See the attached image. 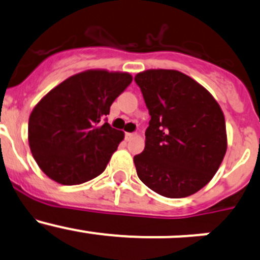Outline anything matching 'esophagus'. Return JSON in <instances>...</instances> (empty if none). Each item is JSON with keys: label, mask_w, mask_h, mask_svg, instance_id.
<instances>
[{"label": "esophagus", "mask_w": 260, "mask_h": 260, "mask_svg": "<svg viewBox=\"0 0 260 260\" xmlns=\"http://www.w3.org/2000/svg\"><path fill=\"white\" fill-rule=\"evenodd\" d=\"M136 137V135H135V133H129V132H128V133H125V140H127V141H131V140H133V138H135Z\"/></svg>", "instance_id": "esophagus-1"}]
</instances>
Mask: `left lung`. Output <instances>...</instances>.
<instances>
[{"instance_id": "obj_1", "label": "left lung", "mask_w": 260, "mask_h": 260, "mask_svg": "<svg viewBox=\"0 0 260 260\" xmlns=\"http://www.w3.org/2000/svg\"><path fill=\"white\" fill-rule=\"evenodd\" d=\"M148 108L145 149L135 156L140 180L158 195L190 196L208 185L226 153L225 118L201 84L177 70L135 77Z\"/></svg>"}]
</instances>
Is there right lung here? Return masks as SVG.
Listing matches in <instances>:
<instances>
[{"label":"right lung","instance_id":"1","mask_svg":"<svg viewBox=\"0 0 260 260\" xmlns=\"http://www.w3.org/2000/svg\"><path fill=\"white\" fill-rule=\"evenodd\" d=\"M131 81L129 73L85 70L36 104L28 118V146L49 179L79 185L106 170L124 132L102 120Z\"/></svg>","mask_w":260,"mask_h":260}]
</instances>
